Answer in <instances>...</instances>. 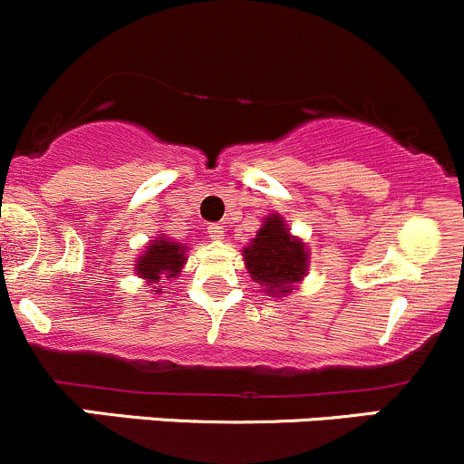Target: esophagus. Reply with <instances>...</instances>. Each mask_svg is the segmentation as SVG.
Wrapping results in <instances>:
<instances>
[{
    "label": "esophagus",
    "mask_w": 464,
    "mask_h": 464,
    "mask_svg": "<svg viewBox=\"0 0 464 464\" xmlns=\"http://www.w3.org/2000/svg\"><path fill=\"white\" fill-rule=\"evenodd\" d=\"M208 234L214 238V241H221V238L226 237V226H221V223H212V226L208 227Z\"/></svg>",
    "instance_id": "esophagus-1"
}]
</instances>
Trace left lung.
Returning <instances> with one entry per match:
<instances>
[{
	"mask_svg": "<svg viewBox=\"0 0 464 464\" xmlns=\"http://www.w3.org/2000/svg\"><path fill=\"white\" fill-rule=\"evenodd\" d=\"M252 279L268 293H291L309 266V252L300 238H293L279 217L266 218L250 246L243 250Z\"/></svg>",
	"mask_w": 464,
	"mask_h": 464,
	"instance_id": "1",
	"label": "left lung"
}]
</instances>
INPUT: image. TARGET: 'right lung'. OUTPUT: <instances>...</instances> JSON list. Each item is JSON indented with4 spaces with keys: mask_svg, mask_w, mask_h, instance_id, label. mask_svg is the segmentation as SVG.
<instances>
[{
    "mask_svg": "<svg viewBox=\"0 0 464 464\" xmlns=\"http://www.w3.org/2000/svg\"><path fill=\"white\" fill-rule=\"evenodd\" d=\"M182 264H185V247L160 237V241L150 243L146 255L140 256V261L135 264V270L140 277H146L153 284L160 282V277H164V275L167 277H176L180 273Z\"/></svg>",
    "mask_w": 464,
    "mask_h": 464,
    "instance_id": "right-lung-1",
    "label": "right lung"
}]
</instances>
